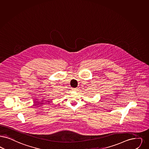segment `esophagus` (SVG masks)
Masks as SVG:
<instances>
[{"label":"esophagus","mask_w":149,"mask_h":149,"mask_svg":"<svg viewBox=\"0 0 149 149\" xmlns=\"http://www.w3.org/2000/svg\"><path fill=\"white\" fill-rule=\"evenodd\" d=\"M72 90H73V91H77V90H78V88H73L72 89Z\"/></svg>","instance_id":"34e87169"}]
</instances>
